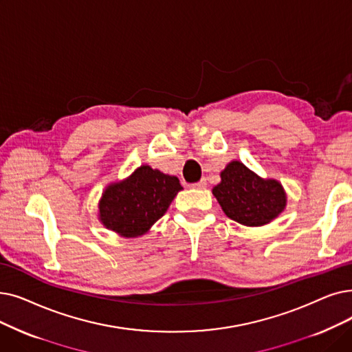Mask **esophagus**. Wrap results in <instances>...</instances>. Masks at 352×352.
I'll return each instance as SVG.
<instances>
[{
    "instance_id": "34e87169",
    "label": "esophagus",
    "mask_w": 352,
    "mask_h": 352,
    "mask_svg": "<svg viewBox=\"0 0 352 352\" xmlns=\"http://www.w3.org/2000/svg\"><path fill=\"white\" fill-rule=\"evenodd\" d=\"M194 187H195V188H201V190H204V188L207 187V179H206V178H201L200 181H197L195 184H194Z\"/></svg>"
}]
</instances>
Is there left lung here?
Instances as JSON below:
<instances>
[{"mask_svg":"<svg viewBox=\"0 0 352 352\" xmlns=\"http://www.w3.org/2000/svg\"><path fill=\"white\" fill-rule=\"evenodd\" d=\"M228 219L256 227L270 223L286 206V195L278 181L262 179L239 161L221 171V182L212 188Z\"/></svg>","mask_w":352,"mask_h":352,"instance_id":"8db88e82","label":"left lung"}]
</instances>
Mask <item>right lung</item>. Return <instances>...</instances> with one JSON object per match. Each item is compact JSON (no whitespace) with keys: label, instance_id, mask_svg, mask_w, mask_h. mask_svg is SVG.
Masks as SVG:
<instances>
[{"label":"right lung","instance_id":"obj_1","mask_svg":"<svg viewBox=\"0 0 352 352\" xmlns=\"http://www.w3.org/2000/svg\"><path fill=\"white\" fill-rule=\"evenodd\" d=\"M181 190L177 177L142 165L128 179L106 188L99 204L100 220L124 237L141 236L164 216Z\"/></svg>","mask_w":352,"mask_h":352}]
</instances>
